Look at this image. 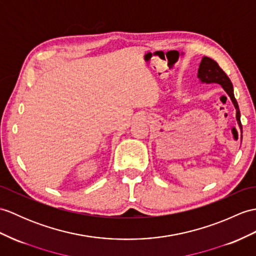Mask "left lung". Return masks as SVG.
Wrapping results in <instances>:
<instances>
[{"mask_svg":"<svg viewBox=\"0 0 256 256\" xmlns=\"http://www.w3.org/2000/svg\"><path fill=\"white\" fill-rule=\"evenodd\" d=\"M198 77L203 84H212V82H215V84L222 85L224 90L228 94V96L230 97L231 101H232V104L234 106L236 111V122L239 124V126L241 128V133H242L240 110H239V106H238L236 100L234 98L232 82H231L229 77L226 75V73L220 68V66H219L218 63L216 61H214L210 58L204 56L202 58L200 64ZM241 140H242V136H241Z\"/></svg>","mask_w":256,"mask_h":256,"instance_id":"1","label":"left lung"}]
</instances>
